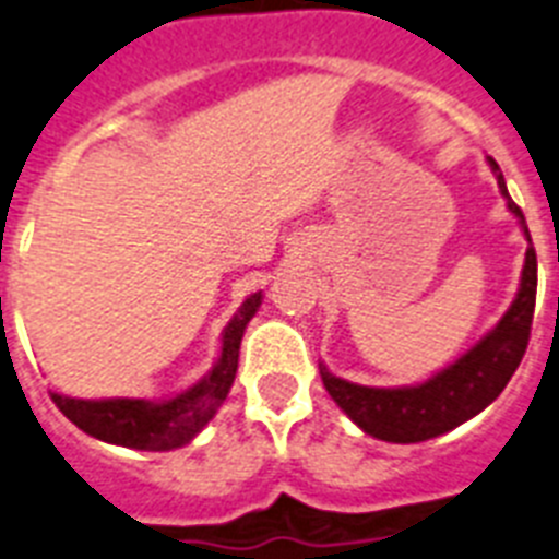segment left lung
<instances>
[{"instance_id":"1","label":"left lung","mask_w":559,"mask_h":559,"mask_svg":"<svg viewBox=\"0 0 559 559\" xmlns=\"http://www.w3.org/2000/svg\"><path fill=\"white\" fill-rule=\"evenodd\" d=\"M489 166L498 178L500 192L507 198L509 212L523 223V234L528 240L518 297L478 345L466 350L455 365L443 367L441 373L416 388H361V384L338 379L325 365H319L322 384L333 402L345 409L367 436L393 443H418L450 432L457 424L478 416L480 409L489 407L503 393L526 353L528 336H532L534 297H537V254H534L526 217L509 198L503 171L492 157H489Z\"/></svg>"}]
</instances>
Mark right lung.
<instances>
[{"label": "right lung", "mask_w": 559, "mask_h": 559, "mask_svg": "<svg viewBox=\"0 0 559 559\" xmlns=\"http://www.w3.org/2000/svg\"><path fill=\"white\" fill-rule=\"evenodd\" d=\"M260 302L262 294L257 290L240 305V311L234 313V319L223 331L221 359L212 367V373L203 376L194 388L175 395L169 402L152 404L146 399L84 402V399H70V395L61 393H52V402L75 427L98 438V441L150 452L178 450V447L192 441L226 402L234 376H237L242 333H246V325L257 313Z\"/></svg>", "instance_id": "add662e5"}]
</instances>
